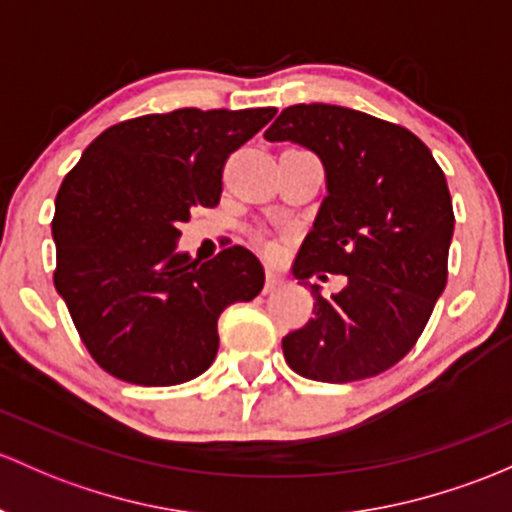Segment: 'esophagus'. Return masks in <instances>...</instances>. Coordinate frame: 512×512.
<instances>
[{
  "mask_svg": "<svg viewBox=\"0 0 512 512\" xmlns=\"http://www.w3.org/2000/svg\"><path fill=\"white\" fill-rule=\"evenodd\" d=\"M282 284H284V277H282V274H279L277 270H274V267H267L265 294H272V292H277V289L282 287Z\"/></svg>",
  "mask_w": 512,
  "mask_h": 512,
  "instance_id": "1",
  "label": "esophagus"
}]
</instances>
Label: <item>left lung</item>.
Wrapping results in <instances>:
<instances>
[{"mask_svg":"<svg viewBox=\"0 0 512 512\" xmlns=\"http://www.w3.org/2000/svg\"><path fill=\"white\" fill-rule=\"evenodd\" d=\"M324 164L326 198L292 272L346 274L314 319L282 338L289 368L321 383L373 378L405 358L446 287L454 208L444 171L410 129L351 107L292 105L265 132Z\"/></svg>","mask_w":512,"mask_h":512,"instance_id":"obj_1","label":"left lung"}]
</instances>
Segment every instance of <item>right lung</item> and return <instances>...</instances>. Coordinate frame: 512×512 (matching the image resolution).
Here are the masks:
<instances>
[{
  "label": "right lung",
  "instance_id": "obj_1",
  "mask_svg": "<svg viewBox=\"0 0 512 512\" xmlns=\"http://www.w3.org/2000/svg\"><path fill=\"white\" fill-rule=\"evenodd\" d=\"M255 110L144 115L105 129L56 196V289L100 368L166 387L206 373L218 316L252 301L265 270L247 247L208 262L179 250V225L218 206L228 154L274 117Z\"/></svg>",
  "mask_w": 512,
  "mask_h": 512
}]
</instances>
